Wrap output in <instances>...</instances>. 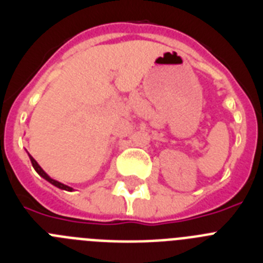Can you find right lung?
<instances>
[{
	"mask_svg": "<svg viewBox=\"0 0 263 263\" xmlns=\"http://www.w3.org/2000/svg\"><path fill=\"white\" fill-rule=\"evenodd\" d=\"M29 157H30V160H31V164H32V167H34V170H35L36 173H38L39 175L42 176V178L46 179V180H47L48 183H51V184L55 185V187L60 188V190H64V191H73V188H72V187H68V185L63 184V183H60V182H58V180H55V179L50 178V176H48L47 174H46L45 171H43V168H42V167L39 166L38 163H36V160L34 159V158L31 157V155H29Z\"/></svg>",
	"mask_w": 263,
	"mask_h": 263,
	"instance_id": "right-lung-1",
	"label": "right lung"
}]
</instances>
